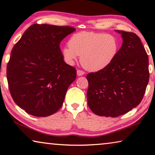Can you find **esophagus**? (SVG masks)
<instances>
[{
    "mask_svg": "<svg viewBox=\"0 0 155 155\" xmlns=\"http://www.w3.org/2000/svg\"><path fill=\"white\" fill-rule=\"evenodd\" d=\"M77 73L78 76H82V75L84 74V72L83 71H81V70H77Z\"/></svg>",
    "mask_w": 155,
    "mask_h": 155,
    "instance_id": "esophagus-1",
    "label": "esophagus"
}]
</instances>
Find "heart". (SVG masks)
I'll return each instance as SVG.
<instances>
[{"label":"heart","instance_id":"1","mask_svg":"<svg viewBox=\"0 0 155 155\" xmlns=\"http://www.w3.org/2000/svg\"><path fill=\"white\" fill-rule=\"evenodd\" d=\"M69 47L62 49L65 61L72 64L81 57V63L88 71L98 72L107 68L119 50L117 38L110 34L83 31L72 36Z\"/></svg>","mask_w":155,"mask_h":155}]
</instances>
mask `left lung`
<instances>
[{
	"label": "left lung",
	"instance_id": "left-lung-1",
	"mask_svg": "<svg viewBox=\"0 0 155 155\" xmlns=\"http://www.w3.org/2000/svg\"><path fill=\"white\" fill-rule=\"evenodd\" d=\"M123 42L106 68L87 75L88 105L98 116L117 117L137 107L149 80V57L133 32L116 31Z\"/></svg>",
	"mask_w": 155,
	"mask_h": 155
}]
</instances>
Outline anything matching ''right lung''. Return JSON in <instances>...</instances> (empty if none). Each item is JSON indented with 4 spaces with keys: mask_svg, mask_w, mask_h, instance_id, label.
Wrapping results in <instances>:
<instances>
[{
    "mask_svg": "<svg viewBox=\"0 0 155 155\" xmlns=\"http://www.w3.org/2000/svg\"><path fill=\"white\" fill-rule=\"evenodd\" d=\"M74 31L68 26L34 24L12 48L6 68L9 91L26 113L48 117L62 107L77 70L64 61L60 43Z\"/></svg>",
    "mask_w": 155,
    "mask_h": 155,
    "instance_id": "1",
    "label": "right lung"
}]
</instances>
